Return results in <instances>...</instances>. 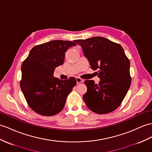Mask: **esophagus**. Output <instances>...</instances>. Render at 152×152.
I'll use <instances>...</instances> for the list:
<instances>
[{
    "mask_svg": "<svg viewBox=\"0 0 152 152\" xmlns=\"http://www.w3.org/2000/svg\"><path fill=\"white\" fill-rule=\"evenodd\" d=\"M76 81H77V84H79V83H83V80H82L80 78H79V77H77V78H76Z\"/></svg>",
    "mask_w": 152,
    "mask_h": 152,
    "instance_id": "1",
    "label": "esophagus"
}]
</instances>
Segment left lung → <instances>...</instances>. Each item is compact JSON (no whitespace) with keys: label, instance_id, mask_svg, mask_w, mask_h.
Instances as JSON below:
<instances>
[{"label":"left lung","instance_id":"obj_1","mask_svg":"<svg viewBox=\"0 0 152 152\" xmlns=\"http://www.w3.org/2000/svg\"><path fill=\"white\" fill-rule=\"evenodd\" d=\"M82 47L91 68L98 69L100 81L84 82L87 86L83 99L88 108L99 114L112 112L120 106L130 87V63L119 44L102 37L76 40Z\"/></svg>","mask_w":152,"mask_h":152}]
</instances>
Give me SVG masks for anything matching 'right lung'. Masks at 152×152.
Wrapping results in <instances>:
<instances>
[{
    "instance_id": "1",
    "label": "right lung",
    "mask_w": 152,
    "mask_h": 152,
    "mask_svg": "<svg viewBox=\"0 0 152 152\" xmlns=\"http://www.w3.org/2000/svg\"><path fill=\"white\" fill-rule=\"evenodd\" d=\"M77 44L68 40H51L33 47L21 66L20 88L30 108L38 114L52 116L61 112L76 80L55 78V68L64 63L65 53Z\"/></svg>"
}]
</instances>
